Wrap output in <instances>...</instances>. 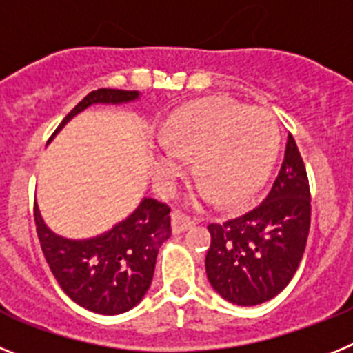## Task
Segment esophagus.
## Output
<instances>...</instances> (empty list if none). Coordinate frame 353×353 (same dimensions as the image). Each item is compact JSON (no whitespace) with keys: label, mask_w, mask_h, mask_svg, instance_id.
Here are the masks:
<instances>
[{"label":"esophagus","mask_w":353,"mask_h":353,"mask_svg":"<svg viewBox=\"0 0 353 353\" xmlns=\"http://www.w3.org/2000/svg\"><path fill=\"white\" fill-rule=\"evenodd\" d=\"M172 232H183L186 231V229H190L192 225H194V220L190 219V216H186L185 213H181V211H174L172 213Z\"/></svg>","instance_id":"esophagus-1"}]
</instances>
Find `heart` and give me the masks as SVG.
I'll return each mask as SVG.
<instances>
[{"mask_svg":"<svg viewBox=\"0 0 353 353\" xmlns=\"http://www.w3.org/2000/svg\"><path fill=\"white\" fill-rule=\"evenodd\" d=\"M156 159L159 186L170 188L195 158V174L228 206H241L268 177L281 145L277 117L266 108H249L228 97H208L177 110L163 131Z\"/></svg>","mask_w":353,"mask_h":353,"instance_id":"1","label":"heart"}]
</instances>
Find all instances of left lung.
I'll list each match as a JSON object with an SVG mask.
<instances>
[{
	"instance_id": "1",
	"label": "left lung",
	"mask_w": 353,
	"mask_h": 353,
	"mask_svg": "<svg viewBox=\"0 0 353 353\" xmlns=\"http://www.w3.org/2000/svg\"><path fill=\"white\" fill-rule=\"evenodd\" d=\"M311 228V190L293 134L265 201L241 216L210 223L206 274L222 299L257 305L274 299L295 275Z\"/></svg>"
}]
</instances>
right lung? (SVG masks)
Masks as SVG:
<instances>
[{"label": "right lung", "instance_id": "right-lung-1", "mask_svg": "<svg viewBox=\"0 0 353 353\" xmlns=\"http://www.w3.org/2000/svg\"><path fill=\"white\" fill-rule=\"evenodd\" d=\"M137 97V90L97 88L70 110L57 131L90 104L128 103ZM33 219L46 261L63 293L81 307L108 316L130 311L143 299L154 275L159 247L172 232L170 208L156 199H143L112 231L90 240H65L53 234L37 206Z\"/></svg>", "mask_w": 353, "mask_h": 353}]
</instances>
